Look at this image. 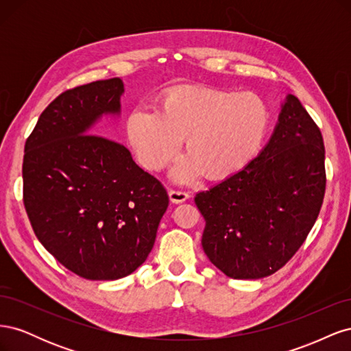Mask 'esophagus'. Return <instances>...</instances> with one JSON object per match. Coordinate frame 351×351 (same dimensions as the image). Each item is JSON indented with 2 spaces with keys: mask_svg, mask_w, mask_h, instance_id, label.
<instances>
[{
  "mask_svg": "<svg viewBox=\"0 0 351 351\" xmlns=\"http://www.w3.org/2000/svg\"><path fill=\"white\" fill-rule=\"evenodd\" d=\"M168 195H169V199H171V202H174V204H182V202H184L190 197L189 192H186V190H178V189H171Z\"/></svg>",
  "mask_w": 351,
  "mask_h": 351,
  "instance_id": "34e87169",
  "label": "esophagus"
}]
</instances>
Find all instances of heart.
I'll return each mask as SVG.
<instances>
[{"mask_svg":"<svg viewBox=\"0 0 351 351\" xmlns=\"http://www.w3.org/2000/svg\"><path fill=\"white\" fill-rule=\"evenodd\" d=\"M269 108L256 93L217 89H177L162 110L136 107L127 119L129 139L137 161L151 171L168 164L186 137L187 155L178 159L173 177L195 180L240 171L256 156L267 137Z\"/></svg>","mask_w":351,"mask_h":351,"instance_id":"b5f03b06","label":"heart"}]
</instances>
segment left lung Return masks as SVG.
<instances>
[{
    "mask_svg": "<svg viewBox=\"0 0 351 351\" xmlns=\"http://www.w3.org/2000/svg\"><path fill=\"white\" fill-rule=\"evenodd\" d=\"M326 186L319 127L294 95L268 145L240 171L199 192L209 261L227 277L258 280L281 269L319 215Z\"/></svg>",
    "mask_w": 351,
    "mask_h": 351,
    "instance_id": "obj_1",
    "label": "left lung"
}]
</instances>
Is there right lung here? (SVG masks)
Listing matches in <instances>:
<instances>
[{
	"instance_id": "1",
	"label": "right lung",
	"mask_w": 351,
	"mask_h": 351,
	"mask_svg": "<svg viewBox=\"0 0 351 351\" xmlns=\"http://www.w3.org/2000/svg\"><path fill=\"white\" fill-rule=\"evenodd\" d=\"M121 79L62 92L40 114L23 158V204L38 240L82 278L130 275L151 253L167 190L127 147L90 133L119 114Z\"/></svg>"
}]
</instances>
